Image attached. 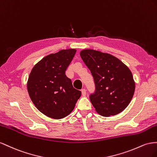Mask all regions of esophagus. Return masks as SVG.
I'll return each instance as SVG.
<instances>
[{
    "label": "esophagus",
    "instance_id": "esophagus-1",
    "mask_svg": "<svg viewBox=\"0 0 157 157\" xmlns=\"http://www.w3.org/2000/svg\"><path fill=\"white\" fill-rule=\"evenodd\" d=\"M82 95L83 97L86 95V89H82Z\"/></svg>",
    "mask_w": 157,
    "mask_h": 157
}]
</instances>
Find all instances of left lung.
<instances>
[{
	"mask_svg": "<svg viewBox=\"0 0 157 157\" xmlns=\"http://www.w3.org/2000/svg\"><path fill=\"white\" fill-rule=\"evenodd\" d=\"M80 56L91 71L95 90L89 98L97 113L114 116L126 108L135 91L131 71L117 58L100 51L86 49Z\"/></svg>",
	"mask_w": 157,
	"mask_h": 157,
	"instance_id": "left-lung-1",
	"label": "left lung"
}]
</instances>
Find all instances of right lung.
<instances>
[{"label":"right lung","mask_w":157,"mask_h":157,"mask_svg":"<svg viewBox=\"0 0 157 157\" xmlns=\"http://www.w3.org/2000/svg\"><path fill=\"white\" fill-rule=\"evenodd\" d=\"M76 50L51 54L35 65L28 78V91L36 108L48 117L60 119L70 114L81 96L65 71Z\"/></svg>","instance_id":"1"}]
</instances>
